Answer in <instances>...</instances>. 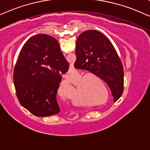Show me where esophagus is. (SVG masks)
<instances>
[{"mask_svg":"<svg viewBox=\"0 0 150 150\" xmlns=\"http://www.w3.org/2000/svg\"><path fill=\"white\" fill-rule=\"evenodd\" d=\"M69 70H70V71H73V70H74V67H73V65H72V66H71V67H70V69H69Z\"/></svg>","mask_w":150,"mask_h":150,"instance_id":"esophagus-1","label":"esophagus"}]
</instances>
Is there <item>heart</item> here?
I'll return each instance as SVG.
<instances>
[{
	"instance_id": "heart-1",
	"label": "heart",
	"mask_w": 150,
	"mask_h": 150,
	"mask_svg": "<svg viewBox=\"0 0 150 150\" xmlns=\"http://www.w3.org/2000/svg\"><path fill=\"white\" fill-rule=\"evenodd\" d=\"M69 78L70 79V81H69L70 83H71V82L76 83L77 81L79 80V79H80L81 80L79 81V83L83 82V83H81V86L83 84L84 82H86V76H83V73H77L75 74V75H72V76L69 77ZM84 80H85V81H84ZM73 103H75V104H77V105L80 104V103H79V101L77 100V99H75V98H73Z\"/></svg>"
}]
</instances>
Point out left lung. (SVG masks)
Wrapping results in <instances>:
<instances>
[{"label": "left lung", "instance_id": "left-lung-1", "mask_svg": "<svg viewBox=\"0 0 150 150\" xmlns=\"http://www.w3.org/2000/svg\"><path fill=\"white\" fill-rule=\"evenodd\" d=\"M75 67L89 71L102 79L112 94L114 102L123 92V67L112 44L96 30H88L76 42Z\"/></svg>", "mask_w": 150, "mask_h": 150}]
</instances>
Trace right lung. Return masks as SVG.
I'll return each instance as SVG.
<instances>
[{
	"mask_svg": "<svg viewBox=\"0 0 150 150\" xmlns=\"http://www.w3.org/2000/svg\"><path fill=\"white\" fill-rule=\"evenodd\" d=\"M69 64L54 38L38 34L26 42L13 70V83L19 102L36 117L59 112L56 95L61 74Z\"/></svg>",
	"mask_w": 150,
	"mask_h": 150,
	"instance_id": "1",
	"label": "right lung"
}]
</instances>
